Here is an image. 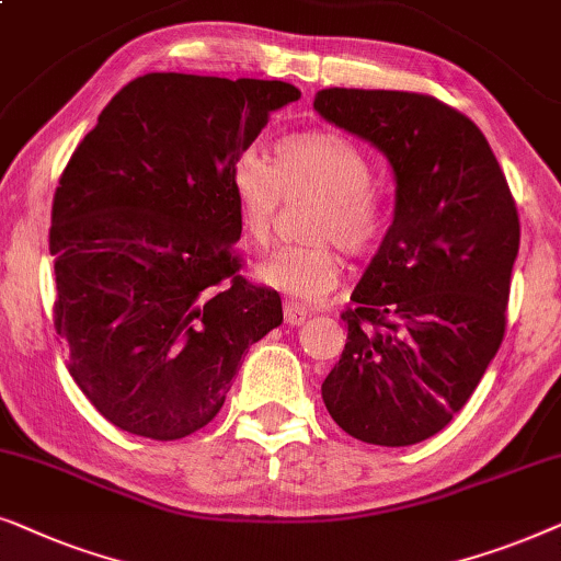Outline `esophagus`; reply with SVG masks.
<instances>
[{
	"label": "esophagus",
	"instance_id": "esophagus-1",
	"mask_svg": "<svg viewBox=\"0 0 561 561\" xmlns=\"http://www.w3.org/2000/svg\"><path fill=\"white\" fill-rule=\"evenodd\" d=\"M311 317V311L306 309V306H298L294 301H286L283 304V321H286L288 327H296V324H304L306 319Z\"/></svg>",
	"mask_w": 561,
	"mask_h": 561
}]
</instances>
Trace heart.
Wrapping results in <instances>:
<instances>
[{"label": "heart", "instance_id": "heart-1", "mask_svg": "<svg viewBox=\"0 0 561 561\" xmlns=\"http://www.w3.org/2000/svg\"><path fill=\"white\" fill-rule=\"evenodd\" d=\"M370 179L365 152L324 129L275 140L271 165L255 152H242L229 168V194L250 244H271L283 204L313 198L301 229L311 242L275 250L257 265V280L298 301L327 296L342 275L334 244L344 255L363 257L380 234L382 214Z\"/></svg>", "mask_w": 561, "mask_h": 561}]
</instances>
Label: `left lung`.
<instances>
[{
	"mask_svg": "<svg viewBox=\"0 0 561 561\" xmlns=\"http://www.w3.org/2000/svg\"><path fill=\"white\" fill-rule=\"evenodd\" d=\"M321 117L386 152L396 217L342 311L347 344L321 382L350 436L409 447L470 401L505 336L520 225L485 135L416 91L321 89Z\"/></svg>",
	"mask_w": 561,
	"mask_h": 561,
	"instance_id": "obj_1",
	"label": "left lung"
}]
</instances>
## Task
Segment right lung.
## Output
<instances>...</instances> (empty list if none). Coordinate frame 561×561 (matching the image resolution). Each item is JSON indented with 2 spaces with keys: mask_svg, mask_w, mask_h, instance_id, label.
Listing matches in <instances>:
<instances>
[{
  "mask_svg": "<svg viewBox=\"0 0 561 561\" xmlns=\"http://www.w3.org/2000/svg\"><path fill=\"white\" fill-rule=\"evenodd\" d=\"M298 96L283 81L145 73L60 173L53 327L76 386L122 432L204 428L250 344L283 321L280 296L240 273L229 168Z\"/></svg>",
  "mask_w": 561,
  "mask_h": 561,
  "instance_id": "obj_1",
  "label": "right lung"
}]
</instances>
